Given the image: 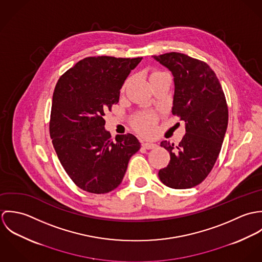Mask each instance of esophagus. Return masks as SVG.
I'll return each mask as SVG.
<instances>
[{"mask_svg":"<svg viewBox=\"0 0 262 262\" xmlns=\"http://www.w3.org/2000/svg\"><path fill=\"white\" fill-rule=\"evenodd\" d=\"M142 147L145 149H153V148H156L157 145L154 143H149V142H142Z\"/></svg>","mask_w":262,"mask_h":262,"instance_id":"1","label":"esophagus"}]
</instances>
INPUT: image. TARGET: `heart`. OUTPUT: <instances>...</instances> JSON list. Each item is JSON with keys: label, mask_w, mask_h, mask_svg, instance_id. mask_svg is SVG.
Listing matches in <instances>:
<instances>
[{"label": "heart", "mask_w": 262, "mask_h": 262, "mask_svg": "<svg viewBox=\"0 0 262 262\" xmlns=\"http://www.w3.org/2000/svg\"><path fill=\"white\" fill-rule=\"evenodd\" d=\"M156 73H158V72H155L153 74H156ZM155 124H156V119L151 114L141 115L138 118H136V120L134 121V125H135L136 129L140 133L145 134V135H150L153 133V131L155 129Z\"/></svg>", "instance_id": "obj_1"}]
</instances>
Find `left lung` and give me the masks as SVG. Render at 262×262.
I'll use <instances>...</instances> for the list:
<instances>
[{
	"mask_svg": "<svg viewBox=\"0 0 262 262\" xmlns=\"http://www.w3.org/2000/svg\"><path fill=\"white\" fill-rule=\"evenodd\" d=\"M153 58L173 75L171 112L186 123V134L179 145L160 143L169 152L170 161L158 177L171 188L195 187L211 172L221 151L228 126L224 92L214 71L202 60L179 52Z\"/></svg>",
	"mask_w": 262,
	"mask_h": 262,
	"instance_id": "8db88e82",
	"label": "left lung"
}]
</instances>
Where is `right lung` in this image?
Instances as JSON below:
<instances>
[{"label": "right lung", "instance_id": "right-lung-1", "mask_svg": "<svg viewBox=\"0 0 262 262\" xmlns=\"http://www.w3.org/2000/svg\"><path fill=\"white\" fill-rule=\"evenodd\" d=\"M141 59L85 57L55 85L50 137L64 170L85 191H112L121 184L131 156L140 149V142L130 133L117 135L113 141L104 116L119 102L125 79Z\"/></svg>", "mask_w": 262, "mask_h": 262}]
</instances>
